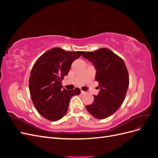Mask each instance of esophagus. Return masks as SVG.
<instances>
[{"label":"esophagus","mask_w":158,"mask_h":158,"mask_svg":"<svg viewBox=\"0 0 158 158\" xmlns=\"http://www.w3.org/2000/svg\"><path fill=\"white\" fill-rule=\"evenodd\" d=\"M85 94V92H84V91H81V94H82V95H83V94Z\"/></svg>","instance_id":"esophagus-1"}]
</instances>
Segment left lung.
I'll use <instances>...</instances> for the list:
<instances>
[{
  "label": "left lung",
  "mask_w": 158,
  "mask_h": 158,
  "mask_svg": "<svg viewBox=\"0 0 158 158\" xmlns=\"http://www.w3.org/2000/svg\"><path fill=\"white\" fill-rule=\"evenodd\" d=\"M82 56L94 66L100 88L98 95H94V102L85 107L95 118H107L117 111L126 96L129 76L125 62L106 48L86 52Z\"/></svg>",
  "instance_id": "8db88e82"
}]
</instances>
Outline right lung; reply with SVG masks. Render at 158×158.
<instances>
[{"label":"right lung","mask_w":158,"mask_h":158,"mask_svg":"<svg viewBox=\"0 0 158 158\" xmlns=\"http://www.w3.org/2000/svg\"><path fill=\"white\" fill-rule=\"evenodd\" d=\"M85 51H66L52 48L46 51L33 65L29 88L33 105L41 116L51 121L63 118L67 112L70 100L79 95L80 89L63 88L62 80L69 73L73 62Z\"/></svg>","instance_id":"1"}]
</instances>
